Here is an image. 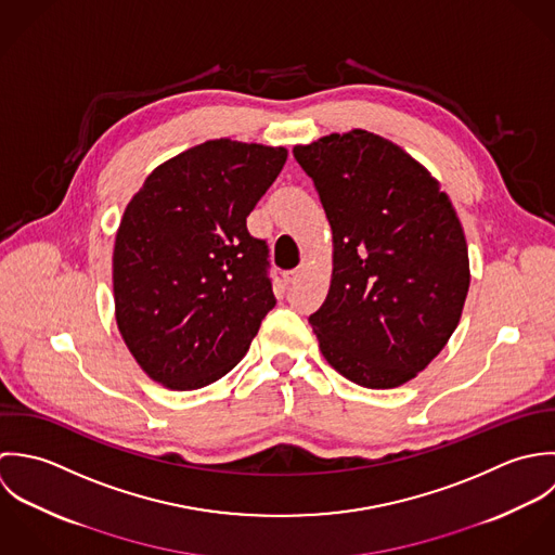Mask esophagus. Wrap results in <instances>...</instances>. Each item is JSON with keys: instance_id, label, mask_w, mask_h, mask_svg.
Here are the masks:
<instances>
[{"instance_id": "esophagus-1", "label": "esophagus", "mask_w": 555, "mask_h": 555, "mask_svg": "<svg viewBox=\"0 0 555 555\" xmlns=\"http://www.w3.org/2000/svg\"><path fill=\"white\" fill-rule=\"evenodd\" d=\"M307 268H309V263H307V259H305L298 268H294V270H289V272H287V281H289V283L300 281V276L307 272Z\"/></svg>"}]
</instances>
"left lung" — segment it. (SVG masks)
Instances as JSON below:
<instances>
[{"instance_id": "left-lung-1", "label": "left lung", "mask_w": 555, "mask_h": 555, "mask_svg": "<svg viewBox=\"0 0 555 555\" xmlns=\"http://www.w3.org/2000/svg\"><path fill=\"white\" fill-rule=\"evenodd\" d=\"M294 156L333 227L331 292L309 318L334 369L397 388L454 333L469 287L467 244L440 182L388 139L334 132Z\"/></svg>"}]
</instances>
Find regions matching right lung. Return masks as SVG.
I'll return each instance as SVG.
<instances>
[{"instance_id":"add662e5","label":"right lung","mask_w":555,"mask_h":555,"mask_svg":"<svg viewBox=\"0 0 555 555\" xmlns=\"http://www.w3.org/2000/svg\"><path fill=\"white\" fill-rule=\"evenodd\" d=\"M285 147L212 139L156 167L113 248L115 320L141 369L173 390L221 379L274 309L270 248L246 217Z\"/></svg>"}]
</instances>
